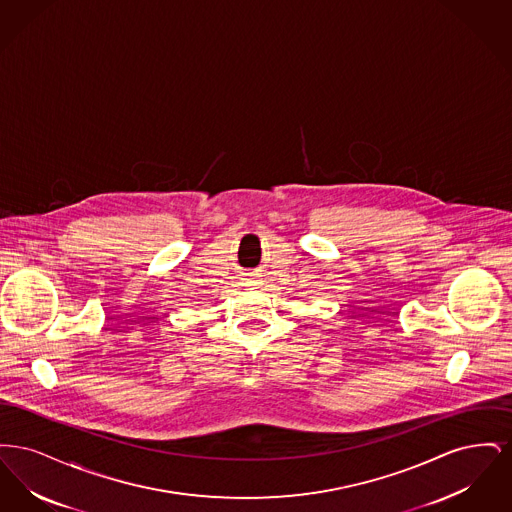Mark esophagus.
<instances>
[{"instance_id": "obj_1", "label": "esophagus", "mask_w": 512, "mask_h": 512, "mask_svg": "<svg viewBox=\"0 0 512 512\" xmlns=\"http://www.w3.org/2000/svg\"><path fill=\"white\" fill-rule=\"evenodd\" d=\"M251 284H253V282H251V278H244V280H242V286H245V288H247V286H251Z\"/></svg>"}]
</instances>
